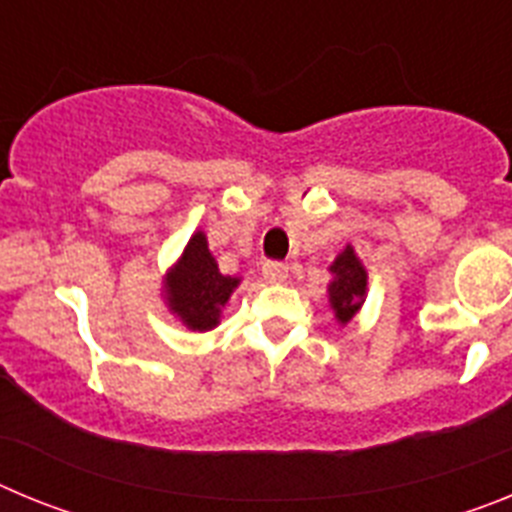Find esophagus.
I'll list each match as a JSON object with an SVG mask.
<instances>
[{
  "label": "esophagus",
  "instance_id": "34e87169",
  "mask_svg": "<svg viewBox=\"0 0 512 512\" xmlns=\"http://www.w3.org/2000/svg\"><path fill=\"white\" fill-rule=\"evenodd\" d=\"M261 274H264L266 282L282 284L289 274V266L282 264V261H266L264 269H261Z\"/></svg>",
  "mask_w": 512,
  "mask_h": 512
}]
</instances>
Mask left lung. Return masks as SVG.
<instances>
[{
    "instance_id": "left-lung-1",
    "label": "left lung",
    "mask_w": 512,
    "mask_h": 512,
    "mask_svg": "<svg viewBox=\"0 0 512 512\" xmlns=\"http://www.w3.org/2000/svg\"><path fill=\"white\" fill-rule=\"evenodd\" d=\"M333 282L328 284V300L336 320L346 325L361 310L366 300V269L354 253V246H346L330 264Z\"/></svg>"
}]
</instances>
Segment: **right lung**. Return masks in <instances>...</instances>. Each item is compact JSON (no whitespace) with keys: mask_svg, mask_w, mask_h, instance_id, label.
I'll return each instance as SVG.
<instances>
[{"mask_svg":"<svg viewBox=\"0 0 512 512\" xmlns=\"http://www.w3.org/2000/svg\"><path fill=\"white\" fill-rule=\"evenodd\" d=\"M238 284H241L238 277L220 274L205 233L197 230L189 238L182 259L166 274V305L189 330L202 333L220 323V312Z\"/></svg>","mask_w":512,"mask_h":512,"instance_id":"add662e5","label":"right lung"}]
</instances>
